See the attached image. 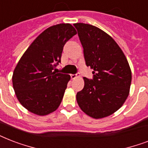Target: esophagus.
Segmentation results:
<instances>
[{"label":"esophagus","instance_id":"1","mask_svg":"<svg viewBox=\"0 0 148 148\" xmlns=\"http://www.w3.org/2000/svg\"><path fill=\"white\" fill-rule=\"evenodd\" d=\"M77 76V74H71V77L72 79H74L76 78Z\"/></svg>","mask_w":148,"mask_h":148}]
</instances>
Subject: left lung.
<instances>
[{"label":"left lung","mask_w":148,"mask_h":148,"mask_svg":"<svg viewBox=\"0 0 148 148\" xmlns=\"http://www.w3.org/2000/svg\"><path fill=\"white\" fill-rule=\"evenodd\" d=\"M85 64L94 70L93 78L84 77V87L77 93L84 112L98 119L119 109L129 95L131 71L123 51L107 33L90 24L77 23Z\"/></svg>","instance_id":"1"}]
</instances>
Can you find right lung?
I'll use <instances>...</instances> for the list:
<instances>
[{
	"label": "right lung",
	"mask_w": 148,
	"mask_h": 148,
	"mask_svg": "<svg viewBox=\"0 0 148 148\" xmlns=\"http://www.w3.org/2000/svg\"><path fill=\"white\" fill-rule=\"evenodd\" d=\"M76 34L70 24L50 27L34 40L17 63L13 87L20 103L29 111L47 115L61 103L71 76L56 73L54 68L60 63L64 45Z\"/></svg>",
	"instance_id": "add662e5"
}]
</instances>
